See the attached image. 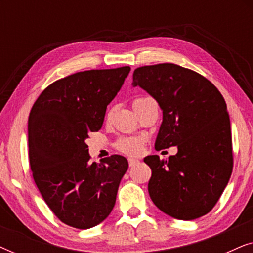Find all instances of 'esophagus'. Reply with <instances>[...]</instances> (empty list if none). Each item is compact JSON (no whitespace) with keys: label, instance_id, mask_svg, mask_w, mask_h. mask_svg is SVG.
Masks as SVG:
<instances>
[{"label":"esophagus","instance_id":"34e87169","mask_svg":"<svg viewBox=\"0 0 253 253\" xmlns=\"http://www.w3.org/2000/svg\"><path fill=\"white\" fill-rule=\"evenodd\" d=\"M127 162H129L130 167H133V166L139 164V160H137V159H134V158H129L127 159Z\"/></svg>","mask_w":253,"mask_h":253}]
</instances>
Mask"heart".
<instances>
[{
	"label": "heart",
	"instance_id": "obj_1",
	"mask_svg": "<svg viewBox=\"0 0 253 253\" xmlns=\"http://www.w3.org/2000/svg\"><path fill=\"white\" fill-rule=\"evenodd\" d=\"M140 99L143 98H138L133 101V103H136L137 101H139ZM116 148L121 152L126 154H138L143 148V139L141 138H137V137H129V138H122L116 143Z\"/></svg>",
	"mask_w": 253,
	"mask_h": 253
}]
</instances>
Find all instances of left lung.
Wrapping results in <instances>:
<instances>
[{"mask_svg":"<svg viewBox=\"0 0 253 253\" xmlns=\"http://www.w3.org/2000/svg\"><path fill=\"white\" fill-rule=\"evenodd\" d=\"M132 78V85L150 93L164 114L155 150L178 148L168 160L159 155L144 159L152 170V202L178 220L205 215L220 199L234 166L222 94L198 72L172 63L137 68Z\"/></svg>","mask_w":253,"mask_h":253,"instance_id":"left-lung-1","label":"left lung"}]
</instances>
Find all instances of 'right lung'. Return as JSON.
<instances>
[{"instance_id":"add662e5","label":"right lung","mask_w":253,"mask_h":253,"mask_svg":"<svg viewBox=\"0 0 253 253\" xmlns=\"http://www.w3.org/2000/svg\"><path fill=\"white\" fill-rule=\"evenodd\" d=\"M130 67L87 70L47 86L29 116L33 179L60 221L78 229L102 222L115 205L127 160L114 154L89 164L88 132L101 129L107 106Z\"/></svg>"}]
</instances>
